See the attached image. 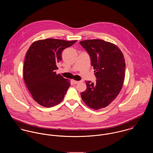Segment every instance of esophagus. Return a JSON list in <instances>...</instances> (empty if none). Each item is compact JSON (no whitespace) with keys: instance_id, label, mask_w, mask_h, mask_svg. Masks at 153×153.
Segmentation results:
<instances>
[{"instance_id":"34e87169","label":"esophagus","mask_w":153,"mask_h":153,"mask_svg":"<svg viewBox=\"0 0 153 153\" xmlns=\"http://www.w3.org/2000/svg\"><path fill=\"white\" fill-rule=\"evenodd\" d=\"M80 82L79 81H76V80H73V83L76 85V84H78Z\"/></svg>"}]
</instances>
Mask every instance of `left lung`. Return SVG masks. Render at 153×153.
<instances>
[{
	"label": "left lung",
	"mask_w": 153,
	"mask_h": 153,
	"mask_svg": "<svg viewBox=\"0 0 153 153\" xmlns=\"http://www.w3.org/2000/svg\"><path fill=\"white\" fill-rule=\"evenodd\" d=\"M80 44L88 53L94 70L96 82H86L81 93L85 104L94 110L108 105L119 94L123 85L125 60L119 48L100 39L85 40Z\"/></svg>",
	"instance_id": "1"
}]
</instances>
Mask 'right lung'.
Returning <instances> with one entry per match:
<instances>
[{
    "label": "right lung",
    "instance_id": "obj_1",
    "mask_svg": "<svg viewBox=\"0 0 153 153\" xmlns=\"http://www.w3.org/2000/svg\"><path fill=\"white\" fill-rule=\"evenodd\" d=\"M76 42L46 39L34 42L28 49L23 78L32 97L40 105L51 107L63 100L70 83L56 74V64L62 60V51Z\"/></svg>",
    "mask_w": 153,
    "mask_h": 153
}]
</instances>
